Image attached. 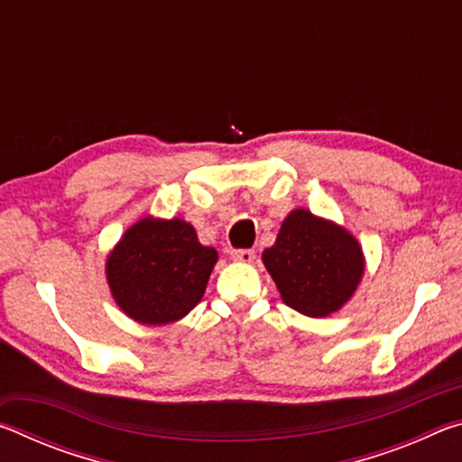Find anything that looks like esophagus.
Wrapping results in <instances>:
<instances>
[{"mask_svg": "<svg viewBox=\"0 0 462 462\" xmlns=\"http://www.w3.org/2000/svg\"><path fill=\"white\" fill-rule=\"evenodd\" d=\"M230 256H232L234 261H238V263H253L254 261V250H248V248L232 250Z\"/></svg>", "mask_w": 462, "mask_h": 462, "instance_id": "esophagus-1", "label": "esophagus"}]
</instances>
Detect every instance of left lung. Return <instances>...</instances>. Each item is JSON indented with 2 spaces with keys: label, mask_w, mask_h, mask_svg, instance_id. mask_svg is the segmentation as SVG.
<instances>
[{
  "label": "left lung",
  "mask_w": 462,
  "mask_h": 462,
  "mask_svg": "<svg viewBox=\"0 0 462 462\" xmlns=\"http://www.w3.org/2000/svg\"><path fill=\"white\" fill-rule=\"evenodd\" d=\"M263 263L285 306L310 318H326L346 306L366 269L355 234L306 208L287 214Z\"/></svg>",
  "instance_id": "1"
}]
</instances>
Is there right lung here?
<instances>
[{
	"mask_svg": "<svg viewBox=\"0 0 462 462\" xmlns=\"http://www.w3.org/2000/svg\"><path fill=\"white\" fill-rule=\"evenodd\" d=\"M217 250L203 246L181 217L144 216L116 242L106 279L116 306L144 326H167L201 301Z\"/></svg>",
	"mask_w": 462,
	"mask_h": 462,
	"instance_id": "1",
	"label": "right lung"
}]
</instances>
